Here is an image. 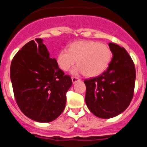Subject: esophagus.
<instances>
[{
  "label": "esophagus",
  "mask_w": 147,
  "mask_h": 147,
  "mask_svg": "<svg viewBox=\"0 0 147 147\" xmlns=\"http://www.w3.org/2000/svg\"><path fill=\"white\" fill-rule=\"evenodd\" d=\"M71 80H72V82L74 83V84L80 81V79L77 77H71Z\"/></svg>",
  "instance_id": "esophagus-1"
}]
</instances>
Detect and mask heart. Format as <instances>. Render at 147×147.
Returning <instances> with one entry per match:
<instances>
[{"label": "heart", "instance_id": "1", "mask_svg": "<svg viewBox=\"0 0 147 147\" xmlns=\"http://www.w3.org/2000/svg\"><path fill=\"white\" fill-rule=\"evenodd\" d=\"M111 59L112 51L106 44L94 40H80L72 42L67 50H61L57 56V62L59 68L67 71L77 62L71 74H85L87 76L93 77L102 74Z\"/></svg>", "mask_w": 147, "mask_h": 147}]
</instances>
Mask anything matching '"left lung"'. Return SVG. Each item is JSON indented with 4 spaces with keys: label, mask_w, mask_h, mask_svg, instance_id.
<instances>
[{
    "label": "left lung",
    "mask_w": 147,
    "mask_h": 147,
    "mask_svg": "<svg viewBox=\"0 0 147 147\" xmlns=\"http://www.w3.org/2000/svg\"><path fill=\"white\" fill-rule=\"evenodd\" d=\"M113 57L109 67L97 77L84 81L85 102L90 111L101 119H110L123 113L133 97L136 68L124 48L109 43Z\"/></svg>",
    "instance_id": "obj_1"
}]
</instances>
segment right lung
I'll list each match as a JSON object with an SVG mask.
<instances>
[{"instance_id": "right-lung-1", "label": "right lung", "mask_w": 147, "mask_h": 147, "mask_svg": "<svg viewBox=\"0 0 147 147\" xmlns=\"http://www.w3.org/2000/svg\"><path fill=\"white\" fill-rule=\"evenodd\" d=\"M10 78L17 104L28 118L46 123L63 112L72 80L50 57L42 39L30 41L17 53Z\"/></svg>"}]
</instances>
